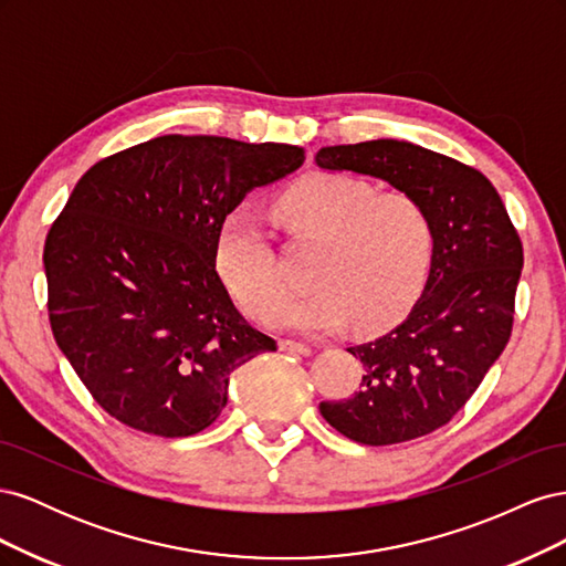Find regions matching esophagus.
Listing matches in <instances>:
<instances>
[{
    "mask_svg": "<svg viewBox=\"0 0 566 566\" xmlns=\"http://www.w3.org/2000/svg\"><path fill=\"white\" fill-rule=\"evenodd\" d=\"M279 347L283 352H295V354H302V356H310L312 354L310 345H304V342H295V339H281Z\"/></svg>",
    "mask_w": 566,
    "mask_h": 566,
    "instance_id": "1",
    "label": "esophagus"
}]
</instances>
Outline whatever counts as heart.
Masks as SVG:
<instances>
[{"label":"heart","instance_id":"obj_1","mask_svg":"<svg viewBox=\"0 0 566 566\" xmlns=\"http://www.w3.org/2000/svg\"><path fill=\"white\" fill-rule=\"evenodd\" d=\"M290 235L318 243L312 293L285 300V281L266 229L248 210L219 229L217 266L243 310L279 328L333 333L349 318L375 331L416 302L432 264L430 217L408 193H375L361 179L310 175L276 200Z\"/></svg>","mask_w":566,"mask_h":566}]
</instances>
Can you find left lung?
I'll use <instances>...</instances> for the list:
<instances>
[{
    "mask_svg": "<svg viewBox=\"0 0 566 566\" xmlns=\"http://www.w3.org/2000/svg\"><path fill=\"white\" fill-rule=\"evenodd\" d=\"M314 163L413 196L434 235L420 300L397 328L347 349L364 364L361 389L321 401V416L366 447L430 434L465 406L507 345L524 264L520 235L493 184L441 153L378 139L325 146Z\"/></svg>",
    "mask_w": 566,
    "mask_h": 566,
    "instance_id": "obj_1",
    "label": "left lung"
}]
</instances>
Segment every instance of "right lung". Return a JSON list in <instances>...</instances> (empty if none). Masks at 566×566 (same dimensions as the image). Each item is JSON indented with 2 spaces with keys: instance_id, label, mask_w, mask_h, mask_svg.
I'll list each match as a JSON object with an SVG mask.
<instances>
[{
  "instance_id": "right-lung-1",
  "label": "right lung",
  "mask_w": 566,
  "mask_h": 566,
  "mask_svg": "<svg viewBox=\"0 0 566 566\" xmlns=\"http://www.w3.org/2000/svg\"><path fill=\"white\" fill-rule=\"evenodd\" d=\"M302 163L287 144L167 134L84 172L44 243L49 321L108 416L198 434L224 410L231 373L276 352L233 306L217 238L252 188Z\"/></svg>"
}]
</instances>
